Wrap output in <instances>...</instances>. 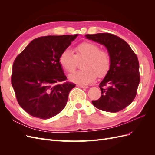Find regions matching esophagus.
<instances>
[{"label": "esophagus", "mask_w": 155, "mask_h": 155, "mask_svg": "<svg viewBox=\"0 0 155 155\" xmlns=\"http://www.w3.org/2000/svg\"><path fill=\"white\" fill-rule=\"evenodd\" d=\"M78 86L79 87H81L82 88H88V87L87 86V85H78Z\"/></svg>", "instance_id": "1"}]
</instances>
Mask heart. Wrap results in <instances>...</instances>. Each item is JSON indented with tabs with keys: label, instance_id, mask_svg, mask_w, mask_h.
<instances>
[{
	"label": "heart",
	"instance_id": "b5f03b06",
	"mask_svg": "<svg viewBox=\"0 0 155 155\" xmlns=\"http://www.w3.org/2000/svg\"><path fill=\"white\" fill-rule=\"evenodd\" d=\"M76 55L69 49L64 50L59 56L61 66L67 72H72L76 68L77 61L85 59V70L70 74L69 80L79 85H88L97 76L103 77L109 72L111 58L109 51L100 50V46L92 42H83L75 48Z\"/></svg>",
	"mask_w": 155,
	"mask_h": 155
}]
</instances>
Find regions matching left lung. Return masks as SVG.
Masks as SVG:
<instances>
[{
	"label": "left lung",
	"mask_w": 155,
	"mask_h": 155,
	"mask_svg": "<svg viewBox=\"0 0 155 155\" xmlns=\"http://www.w3.org/2000/svg\"><path fill=\"white\" fill-rule=\"evenodd\" d=\"M85 37L104 45L111 58L109 72L100 83L101 96L92 101L98 109L116 112L133 102L140 83L139 62L137 55L122 39L108 33L87 34Z\"/></svg>",
	"instance_id": "8db88e82"
}]
</instances>
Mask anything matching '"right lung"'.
Returning <instances> with one entry per match:
<instances>
[{
    "mask_svg": "<svg viewBox=\"0 0 155 155\" xmlns=\"http://www.w3.org/2000/svg\"><path fill=\"white\" fill-rule=\"evenodd\" d=\"M78 34L49 35L31 41L14 61L12 85L19 105L31 116L48 119L61 112L76 85L67 79L59 56Z\"/></svg>",
    "mask_w": 155,
    "mask_h": 155,
    "instance_id": "right-lung-1",
    "label": "right lung"
}]
</instances>
